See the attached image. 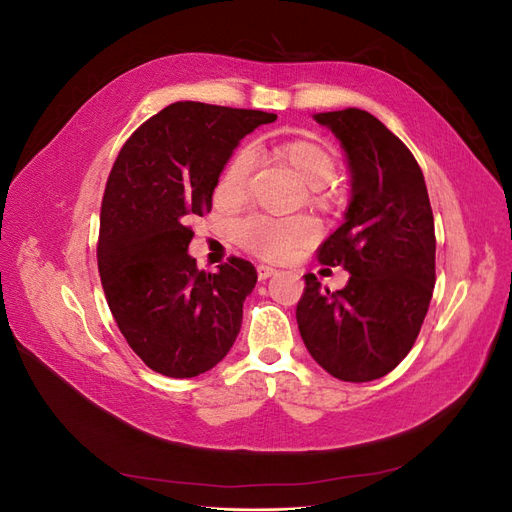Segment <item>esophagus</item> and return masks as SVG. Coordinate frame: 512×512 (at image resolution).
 <instances>
[{
	"mask_svg": "<svg viewBox=\"0 0 512 512\" xmlns=\"http://www.w3.org/2000/svg\"><path fill=\"white\" fill-rule=\"evenodd\" d=\"M256 273H258V280L265 282V280H269L271 275L277 273V269H273V267H269V265H258V267H256Z\"/></svg>",
	"mask_w": 512,
	"mask_h": 512,
	"instance_id": "esophagus-1",
	"label": "esophagus"
}]
</instances>
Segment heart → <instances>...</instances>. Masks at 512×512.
<instances>
[{
    "label": "heart",
    "instance_id": "b5f03b06",
    "mask_svg": "<svg viewBox=\"0 0 512 512\" xmlns=\"http://www.w3.org/2000/svg\"><path fill=\"white\" fill-rule=\"evenodd\" d=\"M280 156L294 173L309 185V198L316 205H327L331 196L327 185L337 170L335 156L318 143L292 141L277 147ZM256 166L254 147H241L228 162L222 177V192L230 198H239L250 185ZM237 241L245 250L262 258H286L299 247L312 243L318 235V226L307 215H288V218H275V215H250L235 228Z\"/></svg>",
    "mask_w": 512,
    "mask_h": 512
}]
</instances>
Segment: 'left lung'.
<instances>
[{
  "mask_svg": "<svg viewBox=\"0 0 512 512\" xmlns=\"http://www.w3.org/2000/svg\"><path fill=\"white\" fill-rule=\"evenodd\" d=\"M346 151L350 205L318 260L350 273L346 288L305 275L297 322L305 348L333 378L369 382L412 350L436 284V232L421 166L361 108L318 113Z\"/></svg>",
  "mask_w": 512,
  "mask_h": 512,
  "instance_id": "obj_1",
  "label": "left lung"
}]
</instances>
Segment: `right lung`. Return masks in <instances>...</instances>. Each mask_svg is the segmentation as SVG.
I'll return each instance as SVG.
<instances>
[{"instance_id":"right-lung-1","label":"right lung","mask_w":512,"mask_h":512,"mask_svg":"<svg viewBox=\"0 0 512 512\" xmlns=\"http://www.w3.org/2000/svg\"><path fill=\"white\" fill-rule=\"evenodd\" d=\"M277 115L175 102L121 147L100 211L98 271L119 331L143 363L194 378L235 344L256 269L228 258L196 269L188 220L211 211L213 190L239 141Z\"/></svg>"}]
</instances>
